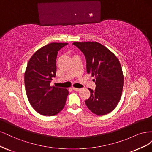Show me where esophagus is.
<instances>
[{"mask_svg": "<svg viewBox=\"0 0 152 152\" xmlns=\"http://www.w3.org/2000/svg\"><path fill=\"white\" fill-rule=\"evenodd\" d=\"M73 89L75 91H80V89H79V88H75V87H73Z\"/></svg>", "mask_w": 152, "mask_h": 152, "instance_id": "obj_1", "label": "esophagus"}]
</instances>
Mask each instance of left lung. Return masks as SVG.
<instances>
[{"mask_svg": "<svg viewBox=\"0 0 152 152\" xmlns=\"http://www.w3.org/2000/svg\"><path fill=\"white\" fill-rule=\"evenodd\" d=\"M83 53L86 70L95 76V90L89 89L91 96L87 107L98 115L111 112L121 98L124 75L118 58L104 45L96 42H73Z\"/></svg>", "mask_w": 152, "mask_h": 152, "instance_id": "1", "label": "left lung"}]
</instances>
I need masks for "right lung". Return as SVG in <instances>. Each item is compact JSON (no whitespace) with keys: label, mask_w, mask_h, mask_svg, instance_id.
Wrapping results in <instances>:
<instances>
[{"label":"right lung","mask_w":152,"mask_h":152,"mask_svg":"<svg viewBox=\"0 0 152 152\" xmlns=\"http://www.w3.org/2000/svg\"><path fill=\"white\" fill-rule=\"evenodd\" d=\"M68 43H50L33 54L25 73L27 97L35 111L45 116H54L65 105L69 92L50 83L56 73L58 52Z\"/></svg>","instance_id":"obj_1"}]
</instances>
